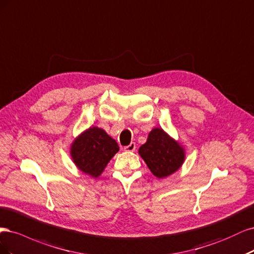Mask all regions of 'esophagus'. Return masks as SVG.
I'll use <instances>...</instances> for the list:
<instances>
[{"label": "esophagus", "mask_w": 254, "mask_h": 254, "mask_svg": "<svg viewBox=\"0 0 254 254\" xmlns=\"http://www.w3.org/2000/svg\"><path fill=\"white\" fill-rule=\"evenodd\" d=\"M136 150V143L135 142H130L128 145L125 146V151L127 152H134Z\"/></svg>", "instance_id": "esophagus-1"}]
</instances>
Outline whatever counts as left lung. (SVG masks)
I'll list each match as a JSON object with an SVG mask.
<instances>
[{
    "mask_svg": "<svg viewBox=\"0 0 254 254\" xmlns=\"http://www.w3.org/2000/svg\"><path fill=\"white\" fill-rule=\"evenodd\" d=\"M139 154L152 173L158 178L173 174L182 167L185 151L163 129H152L148 140L139 148Z\"/></svg>",
    "mask_w": 254,
    "mask_h": 254,
    "instance_id": "left-lung-1",
    "label": "left lung"
}]
</instances>
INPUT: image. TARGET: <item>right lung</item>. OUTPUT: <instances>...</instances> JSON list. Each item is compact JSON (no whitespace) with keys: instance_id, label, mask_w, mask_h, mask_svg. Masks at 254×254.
Here are the masks:
<instances>
[{"instance_id":"obj_1","label":"right lung","mask_w":254,"mask_h":254,"mask_svg":"<svg viewBox=\"0 0 254 254\" xmlns=\"http://www.w3.org/2000/svg\"><path fill=\"white\" fill-rule=\"evenodd\" d=\"M118 151V143L105 130L93 127L75 139L70 155L79 170L98 177Z\"/></svg>"}]
</instances>
